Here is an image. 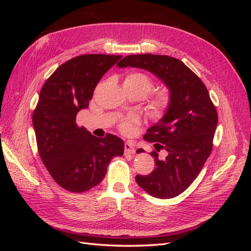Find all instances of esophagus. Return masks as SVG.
<instances>
[{
  "instance_id": "1",
  "label": "esophagus",
  "mask_w": 251,
  "mask_h": 251,
  "mask_svg": "<svg viewBox=\"0 0 251 251\" xmlns=\"http://www.w3.org/2000/svg\"><path fill=\"white\" fill-rule=\"evenodd\" d=\"M125 151H126V153H127V154H135L136 150H135L134 143L132 141H126L125 143Z\"/></svg>"
}]
</instances>
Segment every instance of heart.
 I'll return each mask as SVG.
<instances>
[{
    "instance_id": "obj_1",
    "label": "heart",
    "mask_w": 251,
    "mask_h": 251,
    "mask_svg": "<svg viewBox=\"0 0 251 251\" xmlns=\"http://www.w3.org/2000/svg\"><path fill=\"white\" fill-rule=\"evenodd\" d=\"M124 87L130 90L139 91L140 93L143 94V96H147L151 89L154 87V82L151 78L147 75L146 73L142 72H132L126 75L124 81ZM172 104V95L169 90H162L160 92H158L148 105V113L151 118L159 120L161 119L168 111L170 110V107ZM138 121L137 117L130 116L123 120V123L120 124V130L127 133L132 130V126Z\"/></svg>"
}]
</instances>
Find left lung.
<instances>
[{
	"label": "left lung",
	"instance_id": "left-lung-1",
	"mask_svg": "<svg viewBox=\"0 0 251 251\" xmlns=\"http://www.w3.org/2000/svg\"><path fill=\"white\" fill-rule=\"evenodd\" d=\"M118 68H140L160 79L172 95L168 113L143 136L154 142L151 155L156 169L148 176H136L137 184L159 199L177 197L193 183L211 153L218 114L202 80L181 60L168 55H127ZM164 149L168 156L157 158ZM144 151L137 150V153Z\"/></svg>",
	"mask_w": 251,
	"mask_h": 251
}]
</instances>
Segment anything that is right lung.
Wrapping results in <instances>:
<instances>
[{"mask_svg":"<svg viewBox=\"0 0 251 251\" xmlns=\"http://www.w3.org/2000/svg\"><path fill=\"white\" fill-rule=\"evenodd\" d=\"M121 55L83 54L60 65L44 83L32 115L37 150L51 177L72 193L100 183L111 159L123 156L125 142L112 134L98 138L77 126L93 91Z\"/></svg>","mask_w":251,"mask_h":251,"instance_id":"1","label":"right lung"}]
</instances>
